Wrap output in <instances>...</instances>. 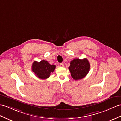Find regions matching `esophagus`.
I'll list each match as a JSON object with an SVG mask.
<instances>
[{"label":"esophagus","mask_w":121,"mask_h":121,"mask_svg":"<svg viewBox=\"0 0 121 121\" xmlns=\"http://www.w3.org/2000/svg\"><path fill=\"white\" fill-rule=\"evenodd\" d=\"M60 67H64V63H60Z\"/></svg>","instance_id":"34e87169"}]
</instances>
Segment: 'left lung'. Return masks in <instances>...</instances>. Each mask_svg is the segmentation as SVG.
Returning <instances> with one entry per match:
<instances>
[{"label":"left lung","instance_id":"8db88e82","mask_svg":"<svg viewBox=\"0 0 121 121\" xmlns=\"http://www.w3.org/2000/svg\"><path fill=\"white\" fill-rule=\"evenodd\" d=\"M69 69L71 75L75 80L83 78L89 71L90 63L87 58H75L71 61Z\"/></svg>","mask_w":121,"mask_h":121}]
</instances>
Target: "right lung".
Returning a JSON list of instances; mask_svg holds the SVG:
<instances>
[{
	"label": "right lung",
	"mask_w": 121,
	"mask_h": 121,
	"mask_svg": "<svg viewBox=\"0 0 121 121\" xmlns=\"http://www.w3.org/2000/svg\"><path fill=\"white\" fill-rule=\"evenodd\" d=\"M55 67L54 65H50L45 60H41L40 62L34 61L32 66V70L37 77L44 79L49 78L54 72Z\"/></svg>",
	"instance_id": "add662e5"
}]
</instances>
